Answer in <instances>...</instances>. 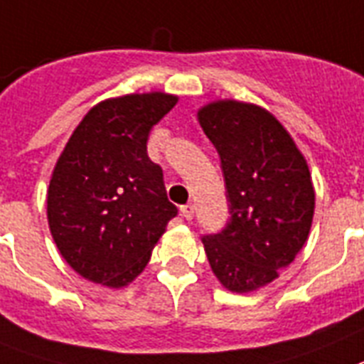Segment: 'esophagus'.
Segmentation results:
<instances>
[{"instance_id": "34e87169", "label": "esophagus", "mask_w": 364, "mask_h": 364, "mask_svg": "<svg viewBox=\"0 0 364 364\" xmlns=\"http://www.w3.org/2000/svg\"><path fill=\"white\" fill-rule=\"evenodd\" d=\"M180 212H182V215H184L186 219H193V214H195V206L191 203L189 204H184V206H180Z\"/></svg>"}]
</instances>
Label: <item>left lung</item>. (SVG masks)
<instances>
[{
    "mask_svg": "<svg viewBox=\"0 0 364 364\" xmlns=\"http://www.w3.org/2000/svg\"><path fill=\"white\" fill-rule=\"evenodd\" d=\"M197 117L221 160L230 214L221 232L203 236L204 251L227 290L253 292L275 281L307 242L314 215L309 165L264 107L218 100Z\"/></svg>",
    "mask_w": 364,
    "mask_h": 364,
    "instance_id": "left-lung-1",
    "label": "left lung"
}]
</instances>
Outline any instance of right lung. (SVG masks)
<instances>
[{
    "mask_svg": "<svg viewBox=\"0 0 364 364\" xmlns=\"http://www.w3.org/2000/svg\"><path fill=\"white\" fill-rule=\"evenodd\" d=\"M176 102L165 92L100 102L59 156L48 188V225L59 253L87 281L132 283L178 214L164 171L146 154L152 126Z\"/></svg>",
    "mask_w": 364,
    "mask_h": 364,
    "instance_id": "1",
    "label": "right lung"
}]
</instances>
